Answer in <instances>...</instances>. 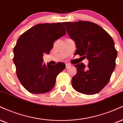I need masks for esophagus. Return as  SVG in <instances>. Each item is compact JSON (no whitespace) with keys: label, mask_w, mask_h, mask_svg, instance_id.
<instances>
[{"label":"esophagus","mask_w":123,"mask_h":123,"mask_svg":"<svg viewBox=\"0 0 123 123\" xmlns=\"http://www.w3.org/2000/svg\"><path fill=\"white\" fill-rule=\"evenodd\" d=\"M71 67V65L69 63H66V69H69Z\"/></svg>","instance_id":"esophagus-1"}]
</instances>
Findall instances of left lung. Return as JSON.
Segmentation results:
<instances>
[{
  "mask_svg": "<svg viewBox=\"0 0 123 123\" xmlns=\"http://www.w3.org/2000/svg\"><path fill=\"white\" fill-rule=\"evenodd\" d=\"M63 24L76 43L75 54L89 61L87 67L82 62L74 65L77 72L72 79V86L86 94L100 92L108 83L116 66L117 53L113 39L93 22L80 20Z\"/></svg>",
  "mask_w": 123,
  "mask_h": 123,
  "instance_id": "8db88e82",
  "label": "left lung"
}]
</instances>
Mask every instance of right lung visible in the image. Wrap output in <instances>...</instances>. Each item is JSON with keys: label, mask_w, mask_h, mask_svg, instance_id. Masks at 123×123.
I'll return each mask as SVG.
<instances>
[{"label": "right lung", "mask_w": 123, "mask_h": 123, "mask_svg": "<svg viewBox=\"0 0 123 123\" xmlns=\"http://www.w3.org/2000/svg\"><path fill=\"white\" fill-rule=\"evenodd\" d=\"M66 34L63 23L38 24L19 37L14 48L13 61L19 81L31 93H45L51 91L57 76L65 64L43 63L44 53L49 54L54 42Z\"/></svg>", "instance_id": "right-lung-1"}]
</instances>
